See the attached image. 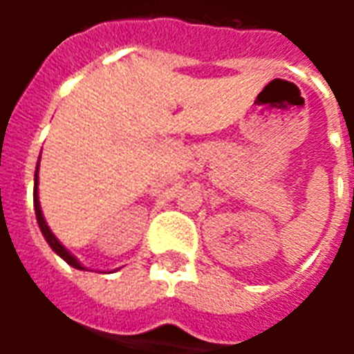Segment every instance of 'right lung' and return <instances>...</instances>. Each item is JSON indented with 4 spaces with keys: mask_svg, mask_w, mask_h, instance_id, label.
Here are the masks:
<instances>
[{
    "mask_svg": "<svg viewBox=\"0 0 354 354\" xmlns=\"http://www.w3.org/2000/svg\"><path fill=\"white\" fill-rule=\"evenodd\" d=\"M37 167H39V162H37ZM34 208H35V218H37V223H39V230H41L43 237H45V241L49 243L50 248H53V250H55V252H57L58 256L66 261V263H70V266L75 267V269H83V266H81L80 261L75 260L72 254L68 252L64 246L60 245V241L53 235V231L49 230V225H47V222H45V218H43L41 205H39V197H37V170H35V180H34Z\"/></svg>",
    "mask_w": 354,
    "mask_h": 354,
    "instance_id": "add662e5",
    "label": "right lung"
}]
</instances>
